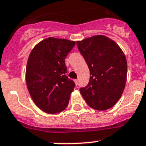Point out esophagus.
Listing matches in <instances>:
<instances>
[{"instance_id": "1", "label": "esophagus", "mask_w": 146, "mask_h": 146, "mask_svg": "<svg viewBox=\"0 0 146 146\" xmlns=\"http://www.w3.org/2000/svg\"><path fill=\"white\" fill-rule=\"evenodd\" d=\"M74 82H75L76 85H78V84H79L78 80H74Z\"/></svg>"}]
</instances>
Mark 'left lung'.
Wrapping results in <instances>:
<instances>
[{"label": "left lung", "instance_id": "1", "mask_svg": "<svg viewBox=\"0 0 146 146\" xmlns=\"http://www.w3.org/2000/svg\"><path fill=\"white\" fill-rule=\"evenodd\" d=\"M90 69L88 85L80 91L88 106L104 111L119 101L125 89L127 72L125 56L114 41L96 35L77 42Z\"/></svg>", "mask_w": 146, "mask_h": 146}]
</instances>
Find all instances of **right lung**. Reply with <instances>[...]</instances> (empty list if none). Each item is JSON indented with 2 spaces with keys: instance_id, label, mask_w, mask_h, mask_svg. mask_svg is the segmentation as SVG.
I'll return each instance as SVG.
<instances>
[{
  "instance_id": "add662e5",
  "label": "right lung",
  "mask_w": 146,
  "mask_h": 146,
  "mask_svg": "<svg viewBox=\"0 0 146 146\" xmlns=\"http://www.w3.org/2000/svg\"><path fill=\"white\" fill-rule=\"evenodd\" d=\"M75 42L48 37L29 54L26 68L29 93L38 108L48 113L66 109L75 83L66 75L65 58Z\"/></svg>"
}]
</instances>
